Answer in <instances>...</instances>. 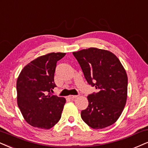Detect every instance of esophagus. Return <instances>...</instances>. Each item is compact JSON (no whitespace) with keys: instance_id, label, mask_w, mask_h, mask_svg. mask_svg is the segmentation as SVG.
<instances>
[{"instance_id":"34e87169","label":"esophagus","mask_w":148,"mask_h":148,"mask_svg":"<svg viewBox=\"0 0 148 148\" xmlns=\"http://www.w3.org/2000/svg\"><path fill=\"white\" fill-rule=\"evenodd\" d=\"M79 97L78 95H70V96H69V97L71 99H76L77 97Z\"/></svg>"}]
</instances>
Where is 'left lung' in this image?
<instances>
[{"label":"left lung","mask_w":148,"mask_h":148,"mask_svg":"<svg viewBox=\"0 0 148 148\" xmlns=\"http://www.w3.org/2000/svg\"><path fill=\"white\" fill-rule=\"evenodd\" d=\"M85 79L97 92L88 95V108L81 112L83 121L93 129L115 123L127 100V76L118 58L112 52L91 47L73 53Z\"/></svg>","instance_id":"8db88e82"}]
</instances>
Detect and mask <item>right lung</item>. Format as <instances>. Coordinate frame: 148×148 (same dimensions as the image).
Instances as JSON below:
<instances>
[{
  "mask_svg": "<svg viewBox=\"0 0 148 148\" xmlns=\"http://www.w3.org/2000/svg\"><path fill=\"white\" fill-rule=\"evenodd\" d=\"M65 53H51L38 57L24 67L16 83L17 102L29 124L51 128L61 118L66 99L53 95L54 74L58 60Z\"/></svg>",
  "mask_w": 148,
  "mask_h": 148,
  "instance_id": "add662e5",
  "label": "right lung"
}]
</instances>
